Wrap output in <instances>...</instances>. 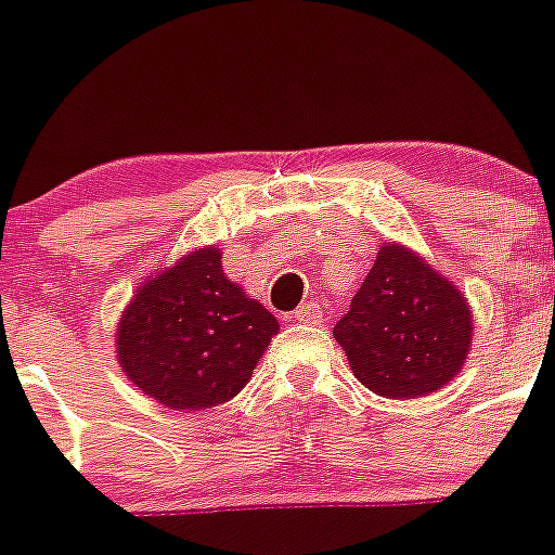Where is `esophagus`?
<instances>
[{
  "label": "esophagus",
  "mask_w": 555,
  "mask_h": 555,
  "mask_svg": "<svg viewBox=\"0 0 555 555\" xmlns=\"http://www.w3.org/2000/svg\"><path fill=\"white\" fill-rule=\"evenodd\" d=\"M295 319L304 324H317L319 322V309L317 304H300L298 309H295Z\"/></svg>",
  "instance_id": "34e87169"
}]
</instances>
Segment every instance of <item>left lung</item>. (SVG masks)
Listing matches in <instances>:
<instances>
[{"label":"left lung","mask_w":555,"mask_h":555,"mask_svg":"<svg viewBox=\"0 0 555 555\" xmlns=\"http://www.w3.org/2000/svg\"><path fill=\"white\" fill-rule=\"evenodd\" d=\"M333 335L357 382L389 400H413L462 371L473 313L429 262L405 246L384 244Z\"/></svg>","instance_id":"obj_1"}]
</instances>
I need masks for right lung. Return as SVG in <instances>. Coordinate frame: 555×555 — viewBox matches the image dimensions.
Wrapping results in <instances>:
<instances>
[{"mask_svg":"<svg viewBox=\"0 0 555 555\" xmlns=\"http://www.w3.org/2000/svg\"><path fill=\"white\" fill-rule=\"evenodd\" d=\"M276 333V317L204 246L137 289L117 324V362L160 405L204 411L244 389Z\"/></svg>","mask_w":555,"mask_h":555,"instance_id":"obj_1","label":"right lung"}]
</instances>
